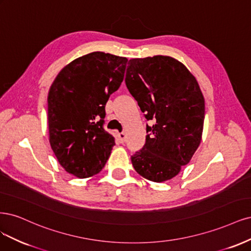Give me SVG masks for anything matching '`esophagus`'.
<instances>
[{
  "mask_svg": "<svg viewBox=\"0 0 251 251\" xmlns=\"http://www.w3.org/2000/svg\"><path fill=\"white\" fill-rule=\"evenodd\" d=\"M118 137H119V140H120L121 143H125L126 142V134L124 132H120L118 134Z\"/></svg>",
  "mask_w": 251,
  "mask_h": 251,
  "instance_id": "esophagus-1",
  "label": "esophagus"
}]
</instances>
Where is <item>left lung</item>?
I'll use <instances>...</instances> for the list:
<instances>
[{
    "instance_id": "obj_1",
    "label": "left lung",
    "mask_w": 251,
    "mask_h": 251,
    "mask_svg": "<svg viewBox=\"0 0 251 251\" xmlns=\"http://www.w3.org/2000/svg\"><path fill=\"white\" fill-rule=\"evenodd\" d=\"M125 83L144 117L146 142L131 156L135 171L154 182L173 178L188 165L201 142L204 98L197 80L169 56L128 62Z\"/></svg>"
}]
</instances>
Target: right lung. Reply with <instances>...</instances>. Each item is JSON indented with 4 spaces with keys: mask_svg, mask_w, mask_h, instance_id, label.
Wrapping results in <instances>:
<instances>
[{
    "mask_svg": "<svg viewBox=\"0 0 251 251\" xmlns=\"http://www.w3.org/2000/svg\"><path fill=\"white\" fill-rule=\"evenodd\" d=\"M128 59L103 52L64 67L48 95L50 144L70 174L86 178L104 168L115 137L104 129L105 105L124 79Z\"/></svg>",
    "mask_w": 251,
    "mask_h": 251,
    "instance_id": "add662e5",
    "label": "right lung"
}]
</instances>
